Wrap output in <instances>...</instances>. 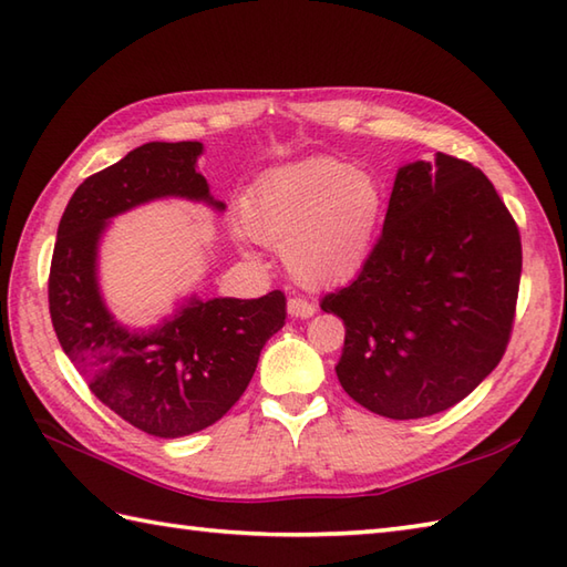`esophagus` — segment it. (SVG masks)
<instances>
[{"label":"esophagus","instance_id":"1","mask_svg":"<svg viewBox=\"0 0 567 567\" xmlns=\"http://www.w3.org/2000/svg\"><path fill=\"white\" fill-rule=\"evenodd\" d=\"M287 311H290V315L297 319H309V317H315L317 307L305 297H290L287 299Z\"/></svg>","mask_w":567,"mask_h":567}]
</instances>
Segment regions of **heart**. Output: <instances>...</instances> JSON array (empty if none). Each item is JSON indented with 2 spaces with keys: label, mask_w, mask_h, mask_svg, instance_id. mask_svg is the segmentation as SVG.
I'll use <instances>...</instances> for the list:
<instances>
[{
  "label": "heart",
  "mask_w": 567,
  "mask_h": 567,
  "mask_svg": "<svg viewBox=\"0 0 567 567\" xmlns=\"http://www.w3.org/2000/svg\"><path fill=\"white\" fill-rule=\"evenodd\" d=\"M384 216L380 179L341 158H307L265 173L240 202V224L282 246L299 282L331 287L368 262Z\"/></svg>",
  "instance_id": "b5f03b06"
}]
</instances>
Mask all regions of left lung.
I'll use <instances>...</instances> for the list:
<instances>
[{
	"label": "left lung",
	"mask_w": 567,
	"mask_h": 567,
	"mask_svg": "<svg viewBox=\"0 0 567 567\" xmlns=\"http://www.w3.org/2000/svg\"><path fill=\"white\" fill-rule=\"evenodd\" d=\"M519 280V228L483 171L443 153L400 167L368 262L321 299L346 327L341 388L388 419L451 409L507 351Z\"/></svg>",
	"instance_id": "1"
}]
</instances>
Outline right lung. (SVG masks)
<instances>
[{
	"mask_svg": "<svg viewBox=\"0 0 567 567\" xmlns=\"http://www.w3.org/2000/svg\"><path fill=\"white\" fill-rule=\"evenodd\" d=\"M199 141L143 143L75 189L58 224L48 305L60 346L90 390L131 426L179 439L219 421L256 372L262 346L285 327L280 290L258 299L187 297L153 329H128L104 305L97 280L100 240L114 216L179 197L216 212L197 173Z\"/></svg>",
	"mask_w": 567,
	"mask_h": 567,
	"instance_id": "add662e5",
	"label": "right lung"
}]
</instances>
